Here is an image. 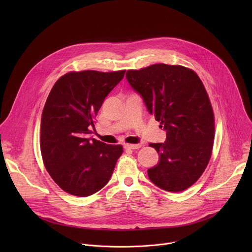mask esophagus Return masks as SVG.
I'll use <instances>...</instances> for the list:
<instances>
[{"instance_id": "34e87169", "label": "esophagus", "mask_w": 252, "mask_h": 252, "mask_svg": "<svg viewBox=\"0 0 252 252\" xmlns=\"http://www.w3.org/2000/svg\"><path fill=\"white\" fill-rule=\"evenodd\" d=\"M141 146L139 145V143H137V145H130V143H126V145H125V149H126V150H137Z\"/></svg>"}]
</instances>
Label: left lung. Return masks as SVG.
<instances>
[{"instance_id":"obj_1","label":"left lung","mask_w":252,"mask_h":252,"mask_svg":"<svg viewBox=\"0 0 252 252\" xmlns=\"http://www.w3.org/2000/svg\"><path fill=\"white\" fill-rule=\"evenodd\" d=\"M126 77L166 131L164 142L150 143L159 156L150 179L166 191L186 190L205 170L213 147L214 117L202 82L192 69L165 63L128 69Z\"/></svg>"}]
</instances>
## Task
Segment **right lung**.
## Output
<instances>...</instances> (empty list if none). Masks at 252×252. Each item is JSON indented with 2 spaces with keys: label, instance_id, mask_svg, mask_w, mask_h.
Segmentation results:
<instances>
[{
  "label": "right lung",
  "instance_id": "1",
  "mask_svg": "<svg viewBox=\"0 0 252 252\" xmlns=\"http://www.w3.org/2000/svg\"><path fill=\"white\" fill-rule=\"evenodd\" d=\"M125 73L70 71L50 92L41 120V153L54 182L69 194L86 197L100 190L123 154L121 145L89 134L104 98Z\"/></svg>",
  "mask_w": 252,
  "mask_h": 252
}]
</instances>
